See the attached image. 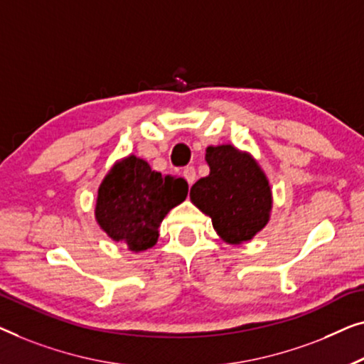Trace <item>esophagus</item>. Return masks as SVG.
Masks as SVG:
<instances>
[{
	"instance_id": "esophagus-1",
	"label": "esophagus",
	"mask_w": 364,
	"mask_h": 364,
	"mask_svg": "<svg viewBox=\"0 0 364 364\" xmlns=\"http://www.w3.org/2000/svg\"><path fill=\"white\" fill-rule=\"evenodd\" d=\"M183 176H184V180L188 181V184H193L194 180H196V171H194L193 166H186L183 170Z\"/></svg>"
}]
</instances>
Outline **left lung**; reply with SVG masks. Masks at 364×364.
I'll list each match as a JSON object with an SVG mask.
<instances>
[{
    "mask_svg": "<svg viewBox=\"0 0 364 364\" xmlns=\"http://www.w3.org/2000/svg\"><path fill=\"white\" fill-rule=\"evenodd\" d=\"M209 175L191 186L194 206L213 219V228L229 244L250 240L269 223L272 193L250 155L231 145L208 146Z\"/></svg>",
    "mask_w": 364,
    "mask_h": 364,
    "instance_id": "8db88e82",
    "label": "left lung"
}]
</instances>
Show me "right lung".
<instances>
[{
  "label": "right lung",
  "instance_id": "add662e5",
  "mask_svg": "<svg viewBox=\"0 0 364 364\" xmlns=\"http://www.w3.org/2000/svg\"><path fill=\"white\" fill-rule=\"evenodd\" d=\"M186 196L188 183L183 178L161 175L130 155L102 181L95 218L112 239L140 252L156 244L163 218Z\"/></svg>",
  "mask_w": 364,
  "mask_h": 364
}]
</instances>
